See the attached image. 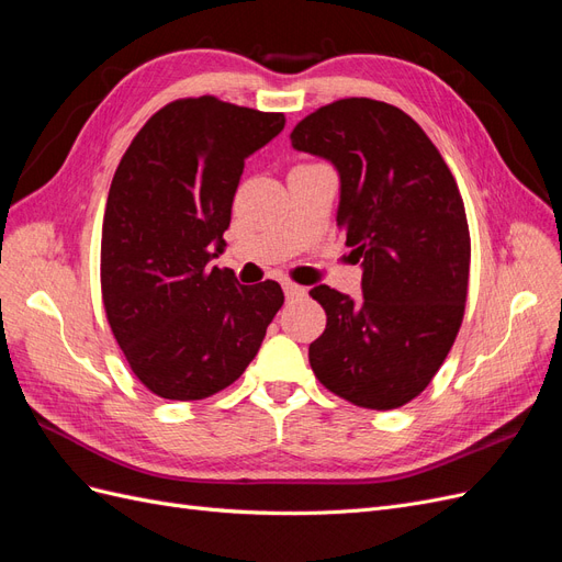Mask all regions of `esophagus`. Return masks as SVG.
Instances as JSON below:
<instances>
[{
    "label": "esophagus",
    "mask_w": 562,
    "mask_h": 562,
    "mask_svg": "<svg viewBox=\"0 0 562 562\" xmlns=\"http://www.w3.org/2000/svg\"><path fill=\"white\" fill-rule=\"evenodd\" d=\"M283 293H285L288 300H295V297H302L304 293H307V288L297 285V283H291V281H285V283H283Z\"/></svg>",
    "instance_id": "obj_1"
}]
</instances>
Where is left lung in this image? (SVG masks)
Here are the masks:
<instances>
[{
  "mask_svg": "<svg viewBox=\"0 0 562 562\" xmlns=\"http://www.w3.org/2000/svg\"><path fill=\"white\" fill-rule=\"evenodd\" d=\"M291 140L337 168V227L363 267L359 302L330 285L310 291L328 316L310 345L312 370L339 398L394 411L427 389L462 326V194L415 119L380 100H335L304 116Z\"/></svg>",
  "mask_w": 562,
  "mask_h": 562,
  "instance_id": "obj_1",
  "label": "left lung"
}]
</instances>
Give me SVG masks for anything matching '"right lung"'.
<instances>
[{
    "instance_id": "obj_1",
    "label": "right lung",
    "mask_w": 562,
    "mask_h": 562,
    "mask_svg": "<svg viewBox=\"0 0 562 562\" xmlns=\"http://www.w3.org/2000/svg\"><path fill=\"white\" fill-rule=\"evenodd\" d=\"M281 112L180 98L147 119L108 194L100 288L108 323L151 394L201 401L244 375L283 304L277 281L209 267L244 164L283 131Z\"/></svg>"
}]
</instances>
